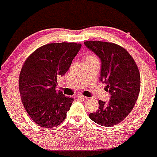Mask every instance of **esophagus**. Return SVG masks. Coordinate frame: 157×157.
<instances>
[{
  "mask_svg": "<svg viewBox=\"0 0 157 157\" xmlns=\"http://www.w3.org/2000/svg\"><path fill=\"white\" fill-rule=\"evenodd\" d=\"M78 98L81 100H83V101H86V100H88V97H86V96H82V95H79V96H78Z\"/></svg>",
  "mask_w": 157,
  "mask_h": 157,
  "instance_id": "1",
  "label": "esophagus"
}]
</instances>
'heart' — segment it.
Instances as JSON below:
<instances>
[{"label":"heart","mask_w":157,"mask_h":157,"mask_svg":"<svg viewBox=\"0 0 157 157\" xmlns=\"http://www.w3.org/2000/svg\"><path fill=\"white\" fill-rule=\"evenodd\" d=\"M88 59H91V60H93V59H97V57H96L95 55H93V54H89V55L86 56V60H88Z\"/></svg>","instance_id":"1"}]
</instances>
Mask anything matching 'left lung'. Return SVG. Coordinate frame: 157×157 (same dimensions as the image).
Returning a JSON list of instances; mask_svg holds the SVG:
<instances>
[{"mask_svg": "<svg viewBox=\"0 0 157 157\" xmlns=\"http://www.w3.org/2000/svg\"><path fill=\"white\" fill-rule=\"evenodd\" d=\"M84 44L101 60L100 81L107 84L105 89L110 93L108 103L99 100V109L89 117L100 125H116L137 101L141 83L138 66L127 50L117 44L97 40Z\"/></svg>", "mask_w": 157, "mask_h": 157, "instance_id": "obj_1", "label": "left lung"}]
</instances>
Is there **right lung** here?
Masks as SVG:
<instances>
[{
    "label": "right lung",
    "instance_id": "1",
    "mask_svg": "<svg viewBox=\"0 0 157 157\" xmlns=\"http://www.w3.org/2000/svg\"><path fill=\"white\" fill-rule=\"evenodd\" d=\"M82 44L55 43L39 47L21 67L19 92L31 119L44 128H54L67 116L74 99L55 90L57 78L65 75Z\"/></svg>",
    "mask_w": 157,
    "mask_h": 157
}]
</instances>
